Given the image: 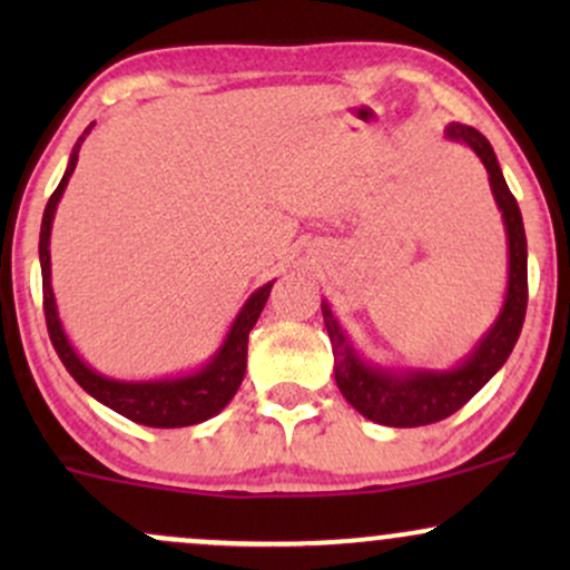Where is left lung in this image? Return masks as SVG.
I'll list each match as a JSON object with an SVG mask.
<instances>
[{
    "instance_id": "1",
    "label": "left lung",
    "mask_w": 570,
    "mask_h": 570,
    "mask_svg": "<svg viewBox=\"0 0 570 570\" xmlns=\"http://www.w3.org/2000/svg\"><path fill=\"white\" fill-rule=\"evenodd\" d=\"M450 141L469 147L488 171L490 193L499 206L507 233V289L493 324L482 332L472 351L458 358L453 367H410V364L372 362L353 345L348 332L337 322L332 307L322 299L324 326L330 332L335 353V381L340 394L348 399L364 417L394 429H415L444 421L472 399L490 377L507 364L528 305V240L522 214L514 195L509 193L499 158L480 130L450 122L444 128Z\"/></svg>"
}]
</instances>
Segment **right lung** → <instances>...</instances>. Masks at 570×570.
Returning <instances> with one entry per match:
<instances>
[{"label": "right lung", "mask_w": 570, "mask_h": 570, "mask_svg": "<svg viewBox=\"0 0 570 570\" xmlns=\"http://www.w3.org/2000/svg\"><path fill=\"white\" fill-rule=\"evenodd\" d=\"M96 122L85 128V134L71 147L67 171L58 181L56 193L50 195L48 206L42 214V230H39V265H42V292H45V322H48L50 340H53L56 353L61 356L63 367L69 375L80 383L82 391H88L96 402L104 407L120 412L128 421L141 423V426L153 429H181L195 426V423L208 421V417L219 415L222 410L230 404L235 391L240 389V381L246 375V351H248V332L257 324L259 313L271 297V289L276 281H267L248 294V299L235 313L233 324L227 326L225 337H222L219 348L200 364V367L179 372V375L166 377H149V381H126V377L104 375L90 367L88 362L77 353L75 345L63 330L61 316H58L56 294H53V271H50V233H53L56 208L63 198L71 174L77 168L80 158V147L85 136L90 134Z\"/></svg>", "instance_id": "add662e5"}]
</instances>
